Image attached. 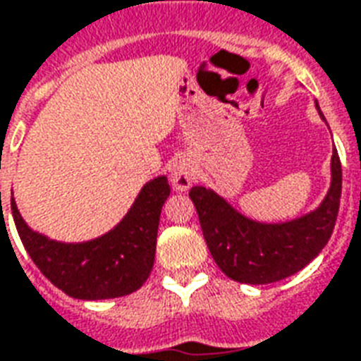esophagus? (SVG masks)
<instances>
[{"label": "esophagus", "instance_id": "1", "mask_svg": "<svg viewBox=\"0 0 361 361\" xmlns=\"http://www.w3.org/2000/svg\"><path fill=\"white\" fill-rule=\"evenodd\" d=\"M172 185L178 191H185L191 187V183L195 181V169L192 164H189L187 161H178L172 169Z\"/></svg>", "mask_w": 361, "mask_h": 361}]
</instances>
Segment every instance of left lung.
Listing matches in <instances>:
<instances>
[{
	"label": "left lung",
	"instance_id": "8db88e82",
	"mask_svg": "<svg viewBox=\"0 0 361 361\" xmlns=\"http://www.w3.org/2000/svg\"><path fill=\"white\" fill-rule=\"evenodd\" d=\"M341 185V159L334 149L327 197L318 210L290 224H255L204 187H192L189 197L217 267L236 282L271 284L301 271L326 246L339 214Z\"/></svg>",
	"mask_w": 361,
	"mask_h": 361
}]
</instances>
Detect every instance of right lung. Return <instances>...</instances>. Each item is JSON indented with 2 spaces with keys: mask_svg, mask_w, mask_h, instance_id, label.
<instances>
[{
  "mask_svg": "<svg viewBox=\"0 0 361 361\" xmlns=\"http://www.w3.org/2000/svg\"><path fill=\"white\" fill-rule=\"evenodd\" d=\"M169 195L164 176L149 181L114 231L82 244H64L34 233L13 199L11 210L22 244L47 279L70 297L96 301L128 295L147 280L155 261L161 210Z\"/></svg>",
  "mask_w": 361,
  "mask_h": 361,
  "instance_id": "right-lung-1",
  "label": "right lung"
}]
</instances>
